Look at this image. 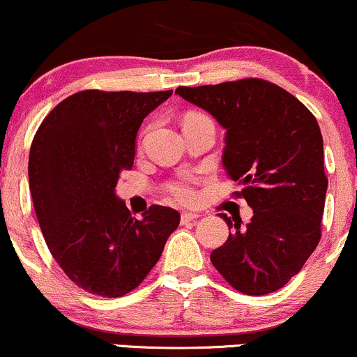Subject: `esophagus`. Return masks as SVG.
Returning <instances> with one entry per match:
<instances>
[{"instance_id": "obj_1", "label": "esophagus", "mask_w": 357, "mask_h": 357, "mask_svg": "<svg viewBox=\"0 0 357 357\" xmlns=\"http://www.w3.org/2000/svg\"><path fill=\"white\" fill-rule=\"evenodd\" d=\"M196 218H199V215L195 211H183L181 213V223H188V221H192Z\"/></svg>"}]
</instances>
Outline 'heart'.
Masks as SVG:
<instances>
[{"instance_id": "1", "label": "heart", "mask_w": 357, "mask_h": 357, "mask_svg": "<svg viewBox=\"0 0 357 357\" xmlns=\"http://www.w3.org/2000/svg\"><path fill=\"white\" fill-rule=\"evenodd\" d=\"M171 195L174 196L178 202H191L195 198V190H192V179L190 176H183L178 181L169 184Z\"/></svg>"}]
</instances>
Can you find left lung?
<instances>
[{"instance_id":"left-lung-1","label":"left lung","mask_w":357,"mask_h":357,"mask_svg":"<svg viewBox=\"0 0 357 357\" xmlns=\"http://www.w3.org/2000/svg\"><path fill=\"white\" fill-rule=\"evenodd\" d=\"M176 93L227 130L225 171L243 184L236 195L253 210L245 228L221 213L235 231L213 250L211 264L238 292H275L321 240L327 178L317 121L292 93L261 79L178 87Z\"/></svg>"}]
</instances>
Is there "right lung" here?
I'll use <instances>...</instances> for the list:
<instances>
[{
    "mask_svg": "<svg viewBox=\"0 0 357 357\" xmlns=\"http://www.w3.org/2000/svg\"><path fill=\"white\" fill-rule=\"evenodd\" d=\"M165 92L82 90L45 117L31 142L28 179L48 250L73 284L122 297L158 264L179 213L153 204L137 220L117 198L136 136Z\"/></svg>",
    "mask_w": 357,
    "mask_h": 357,
    "instance_id": "1",
    "label": "right lung"
}]
</instances>
